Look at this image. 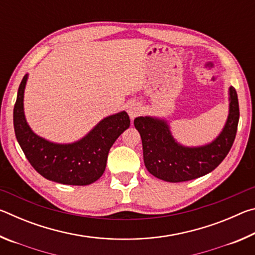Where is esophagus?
Masks as SVG:
<instances>
[{"label": "esophagus", "mask_w": 255, "mask_h": 255, "mask_svg": "<svg viewBox=\"0 0 255 255\" xmlns=\"http://www.w3.org/2000/svg\"><path fill=\"white\" fill-rule=\"evenodd\" d=\"M141 111H143V109H141V106L138 102L131 101V102L128 103L127 112H128L129 117H130L131 120L135 117H137V116H139L141 114Z\"/></svg>", "instance_id": "esophagus-1"}]
</instances>
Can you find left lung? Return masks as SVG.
Instances as JSON below:
<instances>
[{
  "label": "left lung",
  "mask_w": 255,
  "mask_h": 255,
  "mask_svg": "<svg viewBox=\"0 0 255 255\" xmlns=\"http://www.w3.org/2000/svg\"><path fill=\"white\" fill-rule=\"evenodd\" d=\"M239 119V99L235 89L230 86L226 123L221 132L207 144H181L165 118L140 116L135 118L133 125L141 138L146 169L155 178L175 183L208 174L223 162L234 143Z\"/></svg>",
  "instance_id": "left-lung-1"
}]
</instances>
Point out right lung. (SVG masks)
<instances>
[{
	"label": "right lung",
	"mask_w": 255,
	"mask_h": 255,
	"mask_svg": "<svg viewBox=\"0 0 255 255\" xmlns=\"http://www.w3.org/2000/svg\"><path fill=\"white\" fill-rule=\"evenodd\" d=\"M29 74L21 81L13 109L16 140L38 173L60 184L88 185L101 178L108 154L117 138L130 126L126 111L101 119L73 143H55L34 132L25 119L24 90Z\"/></svg>",
	"instance_id": "right-lung-1"
}]
</instances>
